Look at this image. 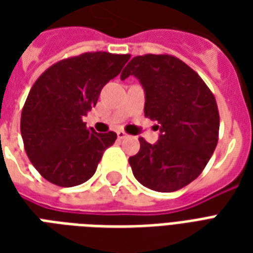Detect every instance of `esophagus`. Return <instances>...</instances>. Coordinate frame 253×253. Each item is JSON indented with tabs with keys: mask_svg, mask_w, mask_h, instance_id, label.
Returning <instances> with one entry per match:
<instances>
[{
	"mask_svg": "<svg viewBox=\"0 0 253 253\" xmlns=\"http://www.w3.org/2000/svg\"><path fill=\"white\" fill-rule=\"evenodd\" d=\"M116 134H118V138H119V139H125V138L128 137V134H127L126 131H123V130H118Z\"/></svg>",
	"mask_w": 253,
	"mask_h": 253,
	"instance_id": "1",
	"label": "esophagus"
}]
</instances>
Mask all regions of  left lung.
<instances>
[{
  "mask_svg": "<svg viewBox=\"0 0 253 253\" xmlns=\"http://www.w3.org/2000/svg\"><path fill=\"white\" fill-rule=\"evenodd\" d=\"M135 76L145 89V116L160 123L157 143L139 138L128 159L142 186L172 192L201 175L215 150L219 131L217 101L199 74L169 54L134 57L121 74ZM159 128V126H157Z\"/></svg>",
  "mask_w": 253,
  "mask_h": 253,
  "instance_id": "8db88e82",
  "label": "left lung"
}]
</instances>
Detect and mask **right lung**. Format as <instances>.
<instances>
[{
	"label": "right lung",
	"mask_w": 253,
	"mask_h": 253,
	"mask_svg": "<svg viewBox=\"0 0 253 253\" xmlns=\"http://www.w3.org/2000/svg\"><path fill=\"white\" fill-rule=\"evenodd\" d=\"M130 54L84 52L54 63L32 85L21 111L25 153L46 180L74 187L89 180L116 132H96L83 118Z\"/></svg>",
	"instance_id": "right-lung-1"
}]
</instances>
